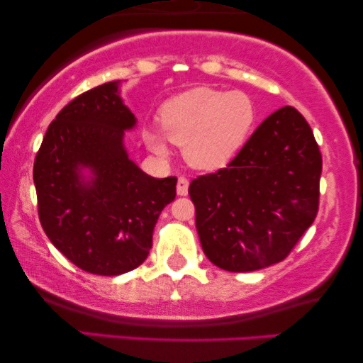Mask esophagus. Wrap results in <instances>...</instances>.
Wrapping results in <instances>:
<instances>
[{
  "label": "esophagus",
  "instance_id": "obj_1",
  "mask_svg": "<svg viewBox=\"0 0 363 363\" xmlns=\"http://www.w3.org/2000/svg\"><path fill=\"white\" fill-rule=\"evenodd\" d=\"M188 185H190V182H188L185 177L178 178V183H177V193H178V195L185 196L188 193Z\"/></svg>",
  "mask_w": 363,
  "mask_h": 363
}]
</instances>
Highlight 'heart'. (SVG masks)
Segmentation results:
<instances>
[{
    "label": "heart",
    "instance_id": "heart-1",
    "mask_svg": "<svg viewBox=\"0 0 363 363\" xmlns=\"http://www.w3.org/2000/svg\"><path fill=\"white\" fill-rule=\"evenodd\" d=\"M256 104L246 92L196 87L168 99L155 128L143 130V140L157 155H168L167 138L183 147L186 162L200 170L226 167L255 130Z\"/></svg>",
    "mask_w": 363,
    "mask_h": 363
}]
</instances>
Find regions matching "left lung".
Listing matches in <instances>:
<instances>
[{"mask_svg": "<svg viewBox=\"0 0 363 363\" xmlns=\"http://www.w3.org/2000/svg\"><path fill=\"white\" fill-rule=\"evenodd\" d=\"M320 172L306 118L289 106L271 113L226 168L190 183L208 259L231 272L286 259L315 220Z\"/></svg>", "mask_w": 363, "mask_h": 363, "instance_id": "left-lung-1", "label": "left lung"}]
</instances>
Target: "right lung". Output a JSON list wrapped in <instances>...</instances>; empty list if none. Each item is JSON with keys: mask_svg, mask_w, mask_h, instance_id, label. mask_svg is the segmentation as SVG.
I'll list each match as a JSON object with an SVG mask.
<instances>
[{"mask_svg": "<svg viewBox=\"0 0 363 363\" xmlns=\"http://www.w3.org/2000/svg\"><path fill=\"white\" fill-rule=\"evenodd\" d=\"M118 84L94 87L57 113L33 170L44 233L72 264L99 276L147 259L158 216L177 196L175 177L153 178L128 158L123 133L137 118Z\"/></svg>", "mask_w": 363, "mask_h": 363, "instance_id": "obj_1", "label": "right lung"}]
</instances>
